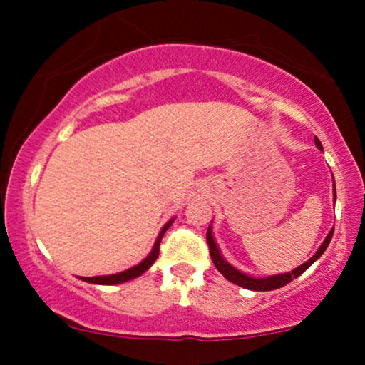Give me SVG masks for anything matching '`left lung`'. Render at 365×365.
<instances>
[{
	"label": "left lung",
	"mask_w": 365,
	"mask_h": 365,
	"mask_svg": "<svg viewBox=\"0 0 365 365\" xmlns=\"http://www.w3.org/2000/svg\"><path fill=\"white\" fill-rule=\"evenodd\" d=\"M316 145L317 149L322 150V145L319 139H316ZM334 182V180H333ZM334 190V199H336V188H333ZM333 232L334 230H331L328 233V237L324 238V242H322V245L317 249V252L312 255L311 259H309L307 262H304L302 266L295 267V269L290 271V273H283V274H274V276H267V278H252V276H247L242 273V271L235 269V267L232 266L226 259L221 255L220 249H217L216 242H215V237H212V232H211V226L207 228V233H206V238H207V245H209V252H211V259L212 262H215L216 269L220 271L221 274L225 276L228 282L238 284V287L242 288H247V290H254V292H269V290H276V288H282L284 284H288L292 282L293 278H297V276H300L304 273L307 267H311L314 262L317 261V259L321 257L322 254H324V250L328 249L331 238H333Z\"/></svg>",
	"instance_id": "8db88e82"
}]
</instances>
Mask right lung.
Returning a JSON list of instances; mask_svg holds the SVG:
<instances>
[{
    "mask_svg": "<svg viewBox=\"0 0 365 365\" xmlns=\"http://www.w3.org/2000/svg\"><path fill=\"white\" fill-rule=\"evenodd\" d=\"M171 223H173V220H170L168 223L163 226L161 232H159V235H158V238H156V242H154L153 250H150L148 257H145L142 262L137 264V266L130 267V269L121 271V273H116V274H110V276H92V278H81V279H83V282H87V283H94V284H120V283L130 282V279L137 278V276L144 274L145 271H148L149 267L153 266L154 261H156V259H158V255H159V244H161V238H163V235H165L166 230L170 228Z\"/></svg>",
    "mask_w": 365,
    "mask_h": 365,
    "instance_id": "add662e5",
    "label": "right lung"
}]
</instances>
